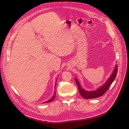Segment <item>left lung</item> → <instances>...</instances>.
<instances>
[{"instance_id":"left-lung-1","label":"left lung","mask_w":129,"mask_h":129,"mask_svg":"<svg viewBox=\"0 0 129 129\" xmlns=\"http://www.w3.org/2000/svg\"><path fill=\"white\" fill-rule=\"evenodd\" d=\"M117 71H118V67H117V65L116 64L114 71H113L111 75L110 76V77L109 78L108 80L106 82H105V83L102 86L100 87L99 89H97L95 91H89L85 90H84L83 89L81 88L79 81H78V80L75 78V80L77 84L78 88H79V92L81 94V95L82 96L83 98L86 99H95L102 96L104 93L108 90L109 87H110V85L112 84L113 81H114V80L115 79L117 75Z\"/></svg>"}]
</instances>
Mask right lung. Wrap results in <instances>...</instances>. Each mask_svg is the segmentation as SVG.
<instances>
[{"mask_svg":"<svg viewBox=\"0 0 129 129\" xmlns=\"http://www.w3.org/2000/svg\"><path fill=\"white\" fill-rule=\"evenodd\" d=\"M55 93H56V92H55V94L54 95V96L52 97V98L50 99L49 100H48V101H46V102H44V103H49V102H52V101L54 100V99H55Z\"/></svg>","mask_w":129,"mask_h":129,"instance_id":"right-lung-1","label":"right lung"}]
</instances>
